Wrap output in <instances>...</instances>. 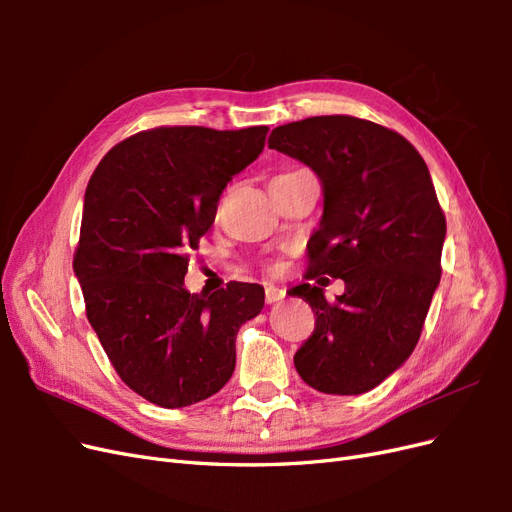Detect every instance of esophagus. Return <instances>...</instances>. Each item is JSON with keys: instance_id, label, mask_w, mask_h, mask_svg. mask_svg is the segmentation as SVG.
<instances>
[{"instance_id": "34e87169", "label": "esophagus", "mask_w": 512, "mask_h": 512, "mask_svg": "<svg viewBox=\"0 0 512 512\" xmlns=\"http://www.w3.org/2000/svg\"><path fill=\"white\" fill-rule=\"evenodd\" d=\"M286 297V290L280 288V286H273V284H267L265 286V301L271 305V303H277L282 301Z\"/></svg>"}]
</instances>
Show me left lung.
Segmentation results:
<instances>
[{"instance_id": "8db88e82", "label": "left lung", "mask_w": 512, "mask_h": 512, "mask_svg": "<svg viewBox=\"0 0 512 512\" xmlns=\"http://www.w3.org/2000/svg\"><path fill=\"white\" fill-rule=\"evenodd\" d=\"M269 149L322 183L307 277L346 284L335 301L320 286L292 288L316 316L294 367L320 393H367L408 361L440 284L446 220L427 164L401 134L350 115L286 123Z\"/></svg>"}]
</instances>
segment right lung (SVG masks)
<instances>
[{"instance_id":"right-lung-1","label":"right lung","mask_w":512,"mask_h":512,"mask_svg":"<svg viewBox=\"0 0 512 512\" xmlns=\"http://www.w3.org/2000/svg\"><path fill=\"white\" fill-rule=\"evenodd\" d=\"M267 132H138L108 151L87 183L74 254L87 320L119 378L160 408L218 393L235 371L241 324L265 305L258 284L190 294L183 277L188 250L211 228L228 181L265 149Z\"/></svg>"}]
</instances>
